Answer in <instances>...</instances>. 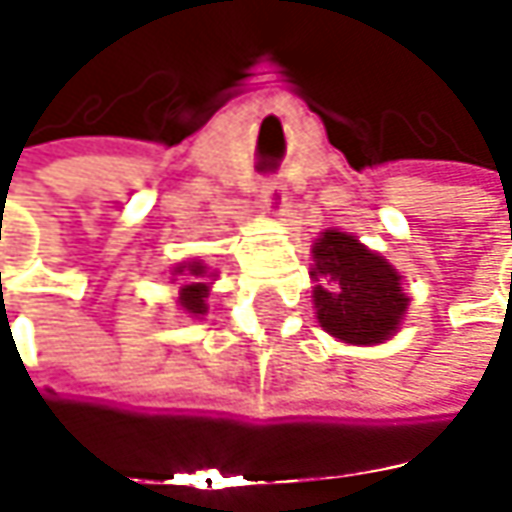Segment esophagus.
I'll use <instances>...</instances> for the list:
<instances>
[{"instance_id":"esophagus-1","label":"esophagus","mask_w":512,"mask_h":512,"mask_svg":"<svg viewBox=\"0 0 512 512\" xmlns=\"http://www.w3.org/2000/svg\"><path fill=\"white\" fill-rule=\"evenodd\" d=\"M260 192H263V198H266V204H269L272 210H278V207L284 204V192H281V186H278L275 180H263Z\"/></svg>"}]
</instances>
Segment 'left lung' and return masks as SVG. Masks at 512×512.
Segmentation results:
<instances>
[{
    "instance_id": "8db88e82",
    "label": "left lung",
    "mask_w": 512,
    "mask_h": 512,
    "mask_svg": "<svg viewBox=\"0 0 512 512\" xmlns=\"http://www.w3.org/2000/svg\"><path fill=\"white\" fill-rule=\"evenodd\" d=\"M314 260L323 275V284L314 287V305L329 335L347 344H379L400 326L409 299L385 257L350 234L326 231L314 243Z\"/></svg>"
}]
</instances>
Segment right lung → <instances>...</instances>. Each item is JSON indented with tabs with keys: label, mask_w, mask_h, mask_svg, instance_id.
<instances>
[{
	"label": "right lung",
	"mask_w": 512,
	"mask_h": 512,
	"mask_svg": "<svg viewBox=\"0 0 512 512\" xmlns=\"http://www.w3.org/2000/svg\"><path fill=\"white\" fill-rule=\"evenodd\" d=\"M183 269H189V272L180 287V305L192 314H207V305H204V299H207V275L204 272L207 269L201 263H189V266H177L174 272L183 275Z\"/></svg>",
	"instance_id": "add662e5"
}]
</instances>
